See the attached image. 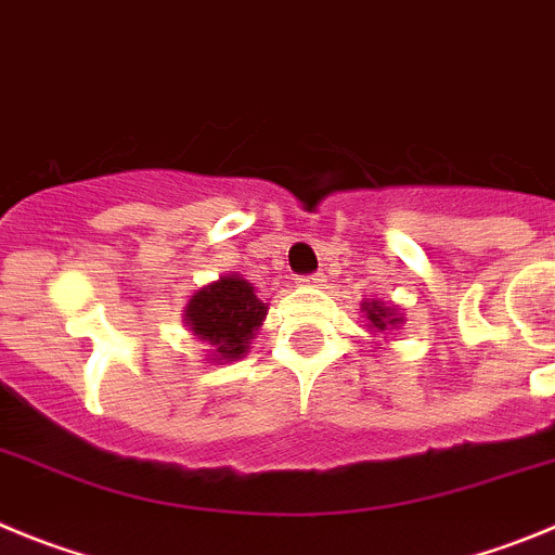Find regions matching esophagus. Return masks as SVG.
I'll use <instances>...</instances> for the list:
<instances>
[{
  "instance_id": "34e87169",
  "label": "esophagus",
  "mask_w": 555,
  "mask_h": 555,
  "mask_svg": "<svg viewBox=\"0 0 555 555\" xmlns=\"http://www.w3.org/2000/svg\"><path fill=\"white\" fill-rule=\"evenodd\" d=\"M298 284H301V287H321V284H323V273H312V276H301V279H298Z\"/></svg>"
}]
</instances>
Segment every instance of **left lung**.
I'll use <instances>...</instances> for the list:
<instances>
[{"mask_svg":"<svg viewBox=\"0 0 555 555\" xmlns=\"http://www.w3.org/2000/svg\"><path fill=\"white\" fill-rule=\"evenodd\" d=\"M362 312L371 321L373 332H387V328H396L401 323V314L392 307H387L384 301H364Z\"/></svg>","mask_w":555,"mask_h":555,"instance_id":"1","label":"left lung"}]
</instances>
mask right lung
Returning a JSON list of instances; mask_svg holds the SVG:
<instances>
[{
  "mask_svg": "<svg viewBox=\"0 0 555 555\" xmlns=\"http://www.w3.org/2000/svg\"><path fill=\"white\" fill-rule=\"evenodd\" d=\"M266 314L268 307L257 298L251 282L241 273H229L193 293L184 307V323L223 364L246 357Z\"/></svg>",
  "mask_w": 555,
  "mask_h": 555,
  "instance_id": "right-lung-1",
  "label": "right lung"
}]
</instances>
